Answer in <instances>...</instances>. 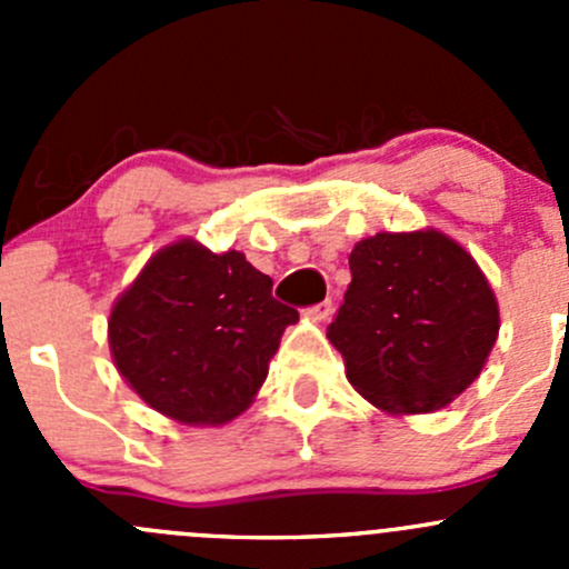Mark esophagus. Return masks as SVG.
Here are the masks:
<instances>
[{"label":"esophagus","mask_w":569,"mask_h":569,"mask_svg":"<svg viewBox=\"0 0 569 569\" xmlns=\"http://www.w3.org/2000/svg\"><path fill=\"white\" fill-rule=\"evenodd\" d=\"M330 313H332V300H325V302H319V306L308 308V319H313V321L330 319Z\"/></svg>","instance_id":"1"}]
</instances>
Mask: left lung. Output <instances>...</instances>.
<instances>
[{"label": "left lung", "instance_id": "left-lung-1", "mask_svg": "<svg viewBox=\"0 0 569 569\" xmlns=\"http://www.w3.org/2000/svg\"><path fill=\"white\" fill-rule=\"evenodd\" d=\"M349 269L327 338L355 391L391 416L449 407L481 375L501 327L473 256L435 228L382 231L355 244Z\"/></svg>", "mask_w": 569, "mask_h": 569}]
</instances>
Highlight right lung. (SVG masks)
Listing matches in <instances>:
<instances>
[{
  "label": "right lung",
  "instance_id": "obj_1",
  "mask_svg": "<svg viewBox=\"0 0 569 569\" xmlns=\"http://www.w3.org/2000/svg\"><path fill=\"white\" fill-rule=\"evenodd\" d=\"M297 319L244 252L178 239L114 300L107 336L114 369L148 407L187 427H220L248 410Z\"/></svg>",
  "mask_w": 569,
  "mask_h": 569
}]
</instances>
